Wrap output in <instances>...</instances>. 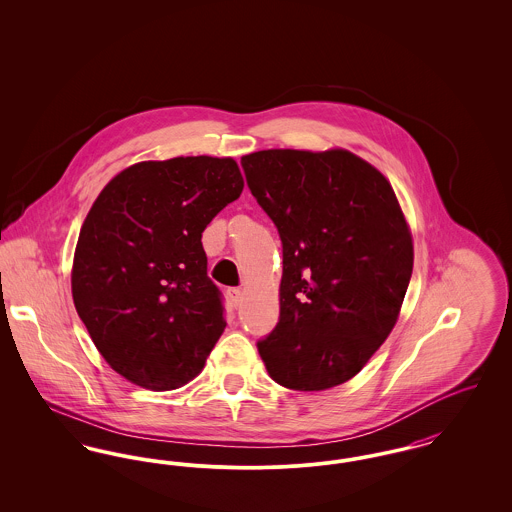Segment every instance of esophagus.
<instances>
[{
	"instance_id": "1",
	"label": "esophagus",
	"mask_w": 512,
	"mask_h": 512,
	"mask_svg": "<svg viewBox=\"0 0 512 512\" xmlns=\"http://www.w3.org/2000/svg\"><path fill=\"white\" fill-rule=\"evenodd\" d=\"M226 295L230 299V305L236 309L240 305V301H242V290L240 288H228Z\"/></svg>"
}]
</instances>
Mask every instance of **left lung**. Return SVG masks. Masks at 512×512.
I'll use <instances>...</instances> for the list:
<instances>
[{"mask_svg":"<svg viewBox=\"0 0 512 512\" xmlns=\"http://www.w3.org/2000/svg\"><path fill=\"white\" fill-rule=\"evenodd\" d=\"M242 169L284 259L280 318L259 355L284 388L340 386L390 336L413 274L393 188L345 149H267L242 157Z\"/></svg>","mask_w":512,"mask_h":512,"instance_id":"obj_1","label":"left lung"}]
</instances>
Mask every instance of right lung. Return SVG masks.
Here are the masks:
<instances>
[{
	"instance_id": "obj_1",
	"label": "right lung",
	"mask_w": 512,
	"mask_h": 512,
	"mask_svg": "<svg viewBox=\"0 0 512 512\" xmlns=\"http://www.w3.org/2000/svg\"><path fill=\"white\" fill-rule=\"evenodd\" d=\"M242 190L234 159L174 157L128 167L92 205L74 251V307L136 386L188 384L224 332L201 232Z\"/></svg>"
}]
</instances>
